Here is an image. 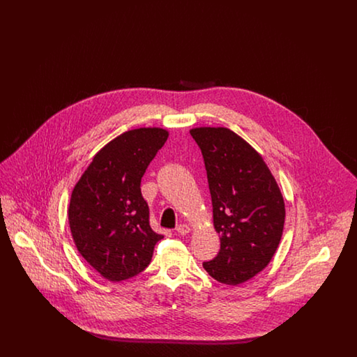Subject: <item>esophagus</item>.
Segmentation results:
<instances>
[{"label":"esophagus","instance_id":"1","mask_svg":"<svg viewBox=\"0 0 357 357\" xmlns=\"http://www.w3.org/2000/svg\"><path fill=\"white\" fill-rule=\"evenodd\" d=\"M176 233L178 234H181V236H186V234H188L190 231H191V229H190V226L188 225H186V223H182V225H178L176 226Z\"/></svg>","mask_w":357,"mask_h":357}]
</instances>
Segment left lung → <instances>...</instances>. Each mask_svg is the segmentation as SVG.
I'll use <instances>...</instances> for the list:
<instances>
[{"instance_id":"left-lung-1","label":"left lung","mask_w":357,"mask_h":357,"mask_svg":"<svg viewBox=\"0 0 357 357\" xmlns=\"http://www.w3.org/2000/svg\"><path fill=\"white\" fill-rule=\"evenodd\" d=\"M190 134L199 146L220 234L217 257L204 262L214 280L239 285L262 272L282 237L285 204L261 153L225 127H197Z\"/></svg>"}]
</instances>
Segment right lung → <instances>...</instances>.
Returning a JSON list of instances; mask_svg holds the SVG:
<instances>
[{"label":"right lung","mask_w":357,"mask_h":357,"mask_svg":"<svg viewBox=\"0 0 357 357\" xmlns=\"http://www.w3.org/2000/svg\"><path fill=\"white\" fill-rule=\"evenodd\" d=\"M169 131L143 127L123 132L96 153L70 194L68 221L85 261L112 282L144 271L162 239L150 226L140 182Z\"/></svg>","instance_id":"right-lung-1"}]
</instances>
